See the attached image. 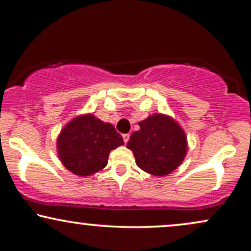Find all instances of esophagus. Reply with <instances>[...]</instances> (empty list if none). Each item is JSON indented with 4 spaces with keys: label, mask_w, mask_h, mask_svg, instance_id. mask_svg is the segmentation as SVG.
Wrapping results in <instances>:
<instances>
[{
    "label": "esophagus",
    "mask_w": 251,
    "mask_h": 251,
    "mask_svg": "<svg viewBox=\"0 0 251 251\" xmlns=\"http://www.w3.org/2000/svg\"><path fill=\"white\" fill-rule=\"evenodd\" d=\"M122 137H123V141H125V143H128L129 138H130V135L125 134V135H122Z\"/></svg>",
    "instance_id": "obj_1"
}]
</instances>
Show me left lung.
I'll list each match as a JSON object with an SVG mask.
<instances>
[{
	"mask_svg": "<svg viewBox=\"0 0 251 251\" xmlns=\"http://www.w3.org/2000/svg\"><path fill=\"white\" fill-rule=\"evenodd\" d=\"M126 148L143 171L164 177L175 171L187 153V137L180 125L165 114L156 113L138 123Z\"/></svg>",
	"mask_w": 251,
	"mask_h": 251,
	"instance_id": "left-lung-1",
	"label": "left lung"
}]
</instances>
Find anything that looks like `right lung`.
<instances>
[{"label": "right lung", "mask_w": 251, "mask_h": 251, "mask_svg": "<svg viewBox=\"0 0 251 251\" xmlns=\"http://www.w3.org/2000/svg\"><path fill=\"white\" fill-rule=\"evenodd\" d=\"M123 144L122 136L113 125L88 113L65 125L57 138V152L69 171L88 177L106 168L110 151Z\"/></svg>", "instance_id": "obj_1"}]
</instances>
